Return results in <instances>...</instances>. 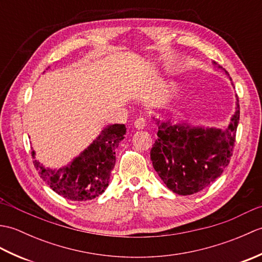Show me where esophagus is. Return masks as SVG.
<instances>
[{
	"label": "esophagus",
	"instance_id": "1",
	"mask_svg": "<svg viewBox=\"0 0 262 262\" xmlns=\"http://www.w3.org/2000/svg\"><path fill=\"white\" fill-rule=\"evenodd\" d=\"M145 126H146V120H145V118H143V117H140V118H137L134 121V127L136 128V129H144Z\"/></svg>",
	"mask_w": 262,
	"mask_h": 262
}]
</instances>
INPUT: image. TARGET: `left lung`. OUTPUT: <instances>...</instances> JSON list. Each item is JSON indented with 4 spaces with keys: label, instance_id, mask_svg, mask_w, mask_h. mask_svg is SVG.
<instances>
[{
    "label": "left lung",
    "instance_id": "1",
    "mask_svg": "<svg viewBox=\"0 0 262 262\" xmlns=\"http://www.w3.org/2000/svg\"><path fill=\"white\" fill-rule=\"evenodd\" d=\"M211 63L232 81L226 70ZM235 98V113L224 128L191 125L189 121L173 124L152 117L158 127V140L151 149L152 164L172 192L182 196L199 192L229 165L240 118L236 94Z\"/></svg>",
    "mask_w": 262,
    "mask_h": 262
}]
</instances>
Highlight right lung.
I'll use <instances>...</instances> for the list:
<instances>
[{
    "instance_id": "obj_1",
    "label": "right lung",
    "mask_w": 262,
    "mask_h": 262,
    "mask_svg": "<svg viewBox=\"0 0 262 262\" xmlns=\"http://www.w3.org/2000/svg\"><path fill=\"white\" fill-rule=\"evenodd\" d=\"M126 135L124 124L105 126L90 145L62 168H46L33 161L41 179L66 199L85 202L99 197L109 185L116 163V151ZM32 158L36 152L32 149Z\"/></svg>"
}]
</instances>
